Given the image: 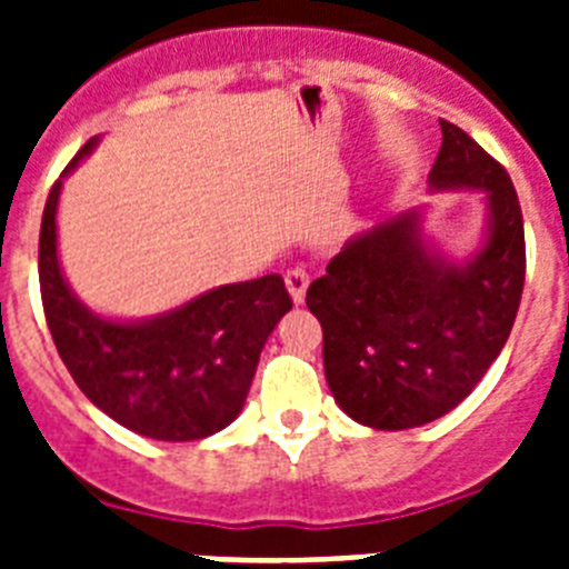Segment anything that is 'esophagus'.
<instances>
[{
  "label": "esophagus",
  "mask_w": 569,
  "mask_h": 569,
  "mask_svg": "<svg viewBox=\"0 0 569 569\" xmlns=\"http://www.w3.org/2000/svg\"><path fill=\"white\" fill-rule=\"evenodd\" d=\"M284 284H288V293L296 305L305 301V293H308V284H310V276L305 268H290L288 276H284Z\"/></svg>",
  "instance_id": "1"
}]
</instances>
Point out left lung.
Masks as SVG:
<instances>
[{"instance_id":"1","label":"left lung","mask_w":569,"mask_h":569,"mask_svg":"<svg viewBox=\"0 0 569 569\" xmlns=\"http://www.w3.org/2000/svg\"><path fill=\"white\" fill-rule=\"evenodd\" d=\"M439 122L427 182L485 193V244L450 261L421 239L419 210H407L347 241L308 288L330 393L373 430L421 427L461 405L499 359L525 290V222L510 176L465 130Z\"/></svg>"}]
</instances>
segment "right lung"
Instances as JSON below:
<instances>
[{
    "label": "right lung",
    "instance_id": "add662e5",
    "mask_svg": "<svg viewBox=\"0 0 569 569\" xmlns=\"http://www.w3.org/2000/svg\"><path fill=\"white\" fill-rule=\"evenodd\" d=\"M97 148L90 139L62 176ZM59 179L39 230V290L50 336L73 381L110 419L159 441L219 433L241 413L259 353L293 308L284 279L222 284L144 321L97 316L73 296L59 268Z\"/></svg>",
    "mask_w": 569,
    "mask_h": 569
}]
</instances>
